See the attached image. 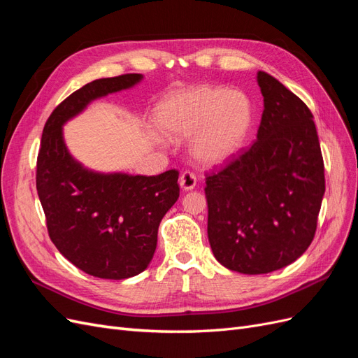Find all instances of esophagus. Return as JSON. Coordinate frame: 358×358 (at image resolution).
<instances>
[{
    "label": "esophagus",
    "mask_w": 358,
    "mask_h": 358,
    "mask_svg": "<svg viewBox=\"0 0 358 358\" xmlns=\"http://www.w3.org/2000/svg\"><path fill=\"white\" fill-rule=\"evenodd\" d=\"M179 185L183 191H191V189L196 188L197 179H196V176H194V173L183 171L180 175V179H179Z\"/></svg>",
    "instance_id": "1"
}]
</instances>
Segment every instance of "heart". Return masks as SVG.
<instances>
[{
	"label": "heart",
	"mask_w": 358,
	"mask_h": 358,
	"mask_svg": "<svg viewBox=\"0 0 358 358\" xmlns=\"http://www.w3.org/2000/svg\"><path fill=\"white\" fill-rule=\"evenodd\" d=\"M157 122L169 138L192 136L191 154L200 164L231 159L251 131L254 106L239 90L197 85L169 94L157 109Z\"/></svg>",
	"instance_id": "1"
}]
</instances>
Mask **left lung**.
Here are the masks:
<instances>
[{"label":"left lung","instance_id":"1","mask_svg":"<svg viewBox=\"0 0 358 358\" xmlns=\"http://www.w3.org/2000/svg\"><path fill=\"white\" fill-rule=\"evenodd\" d=\"M264 110L257 140L206 178L208 236L218 262L263 275L294 263L317 230L326 180L313 116L273 76L258 71Z\"/></svg>","mask_w":358,"mask_h":358}]
</instances>
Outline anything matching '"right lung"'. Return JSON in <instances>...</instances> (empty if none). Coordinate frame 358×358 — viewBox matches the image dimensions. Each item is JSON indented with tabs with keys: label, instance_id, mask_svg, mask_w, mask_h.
Returning a JSON list of instances; mask_svg holds the SVG:
<instances>
[{
	"label": "right lung",
	"instance_id": "1",
	"mask_svg": "<svg viewBox=\"0 0 358 358\" xmlns=\"http://www.w3.org/2000/svg\"><path fill=\"white\" fill-rule=\"evenodd\" d=\"M143 74L96 79L67 96L43 128L37 192L50 241L71 264L95 278L127 279L152 262L158 227L179 199V173H100L74 159L62 127L90 103L129 90Z\"/></svg>",
	"mask_w": 358,
	"mask_h": 358
}]
</instances>
